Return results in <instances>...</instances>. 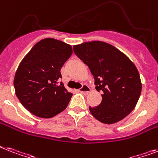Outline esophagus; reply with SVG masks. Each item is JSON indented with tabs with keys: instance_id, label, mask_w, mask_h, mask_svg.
Returning <instances> with one entry per match:
<instances>
[{
	"instance_id": "34e87169",
	"label": "esophagus",
	"mask_w": 158,
	"mask_h": 158,
	"mask_svg": "<svg viewBox=\"0 0 158 158\" xmlns=\"http://www.w3.org/2000/svg\"><path fill=\"white\" fill-rule=\"evenodd\" d=\"M79 92H82V93H88V92H90V88L88 85L83 84L81 88H79Z\"/></svg>"
}]
</instances>
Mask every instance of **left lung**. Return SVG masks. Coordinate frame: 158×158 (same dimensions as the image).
<instances>
[{"label": "left lung", "instance_id": "1", "mask_svg": "<svg viewBox=\"0 0 158 158\" xmlns=\"http://www.w3.org/2000/svg\"><path fill=\"white\" fill-rule=\"evenodd\" d=\"M73 50L89 67L96 89L102 92L100 105L89 106L92 116L106 124L127 116L136 106L142 88L134 63L118 48L102 41L86 42L75 45Z\"/></svg>", "mask_w": 158, "mask_h": 158}]
</instances>
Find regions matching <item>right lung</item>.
Instances as JSON below:
<instances>
[{
	"label": "right lung",
	"instance_id": "1",
	"mask_svg": "<svg viewBox=\"0 0 158 158\" xmlns=\"http://www.w3.org/2000/svg\"><path fill=\"white\" fill-rule=\"evenodd\" d=\"M71 54L70 45L46 38L35 44L19 64L14 80L15 93L32 114L48 118L67 107L72 93L59 80L61 67Z\"/></svg>",
	"mask_w": 158,
	"mask_h": 158
}]
</instances>
